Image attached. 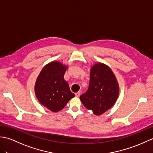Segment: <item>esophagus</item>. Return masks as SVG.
I'll use <instances>...</instances> for the list:
<instances>
[{
    "label": "esophagus",
    "instance_id": "1",
    "mask_svg": "<svg viewBox=\"0 0 153 153\" xmlns=\"http://www.w3.org/2000/svg\"><path fill=\"white\" fill-rule=\"evenodd\" d=\"M75 95H76V96L77 97H79L80 96V95H81V93H80V92H77V93H75Z\"/></svg>",
    "mask_w": 153,
    "mask_h": 153
}]
</instances>
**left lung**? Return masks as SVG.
Returning a JSON list of instances; mask_svg holds the SVG:
<instances>
[{
  "label": "left lung",
  "instance_id": "obj_1",
  "mask_svg": "<svg viewBox=\"0 0 153 153\" xmlns=\"http://www.w3.org/2000/svg\"><path fill=\"white\" fill-rule=\"evenodd\" d=\"M119 93V84L112 70L98 62L91 68L89 88L80 96V100L86 108L99 116L114 106Z\"/></svg>",
  "mask_w": 153,
  "mask_h": 153
}]
</instances>
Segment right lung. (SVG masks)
Returning <instances> with one entry per match:
<instances>
[{"instance_id": "right-lung-1", "label": "right lung", "mask_w": 153, "mask_h": 153, "mask_svg": "<svg viewBox=\"0 0 153 153\" xmlns=\"http://www.w3.org/2000/svg\"><path fill=\"white\" fill-rule=\"evenodd\" d=\"M68 66L53 61L42 69L35 84V93L39 101L47 108L57 112L64 108L75 97L64 76Z\"/></svg>"}]
</instances>
